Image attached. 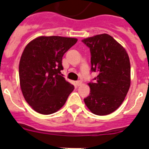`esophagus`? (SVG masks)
<instances>
[{
	"label": "esophagus",
	"instance_id": "34e87169",
	"mask_svg": "<svg viewBox=\"0 0 149 149\" xmlns=\"http://www.w3.org/2000/svg\"><path fill=\"white\" fill-rule=\"evenodd\" d=\"M81 84H82V81H76V85H77V86H81Z\"/></svg>",
	"mask_w": 149,
	"mask_h": 149
}]
</instances>
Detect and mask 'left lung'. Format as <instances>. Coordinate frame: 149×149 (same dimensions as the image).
<instances>
[{
  "label": "left lung",
  "instance_id": "obj_1",
  "mask_svg": "<svg viewBox=\"0 0 149 149\" xmlns=\"http://www.w3.org/2000/svg\"><path fill=\"white\" fill-rule=\"evenodd\" d=\"M82 42L90 51L91 71L98 73L89 84L90 93L84 102L93 113L108 115L119 108L130 88L129 56L108 34L96 35Z\"/></svg>",
  "mask_w": 149,
  "mask_h": 149
}]
</instances>
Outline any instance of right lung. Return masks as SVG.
<instances>
[{
    "instance_id": "obj_1",
    "label": "right lung",
    "mask_w": 149,
    "mask_h": 149,
    "mask_svg": "<svg viewBox=\"0 0 149 149\" xmlns=\"http://www.w3.org/2000/svg\"><path fill=\"white\" fill-rule=\"evenodd\" d=\"M77 41L39 36L24 50L19 63L21 89L28 104L39 113L49 115L60 110L74 89L60 71L63 56Z\"/></svg>"
}]
</instances>
